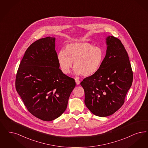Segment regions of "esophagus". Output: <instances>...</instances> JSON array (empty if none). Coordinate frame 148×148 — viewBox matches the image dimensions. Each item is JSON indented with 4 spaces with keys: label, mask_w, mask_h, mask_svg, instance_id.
Instances as JSON below:
<instances>
[{
    "label": "esophagus",
    "mask_w": 148,
    "mask_h": 148,
    "mask_svg": "<svg viewBox=\"0 0 148 148\" xmlns=\"http://www.w3.org/2000/svg\"><path fill=\"white\" fill-rule=\"evenodd\" d=\"M75 82H76V84H77V85H79L80 84V80H79V79H75Z\"/></svg>",
    "instance_id": "34e87169"
}]
</instances>
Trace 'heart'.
Instances as JSON below:
<instances>
[{
	"label": "heart",
	"mask_w": 148,
	"mask_h": 148,
	"mask_svg": "<svg viewBox=\"0 0 148 148\" xmlns=\"http://www.w3.org/2000/svg\"><path fill=\"white\" fill-rule=\"evenodd\" d=\"M103 59V49L88 42L69 43L65 51H60L57 55L59 68L63 74L70 72L74 62V73L84 77L91 76L98 71Z\"/></svg>",
	"instance_id": "b5f03b06"
}]
</instances>
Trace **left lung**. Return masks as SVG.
<instances>
[{
	"instance_id": "1",
	"label": "left lung",
	"mask_w": 148,
	"mask_h": 148,
	"mask_svg": "<svg viewBox=\"0 0 148 148\" xmlns=\"http://www.w3.org/2000/svg\"><path fill=\"white\" fill-rule=\"evenodd\" d=\"M106 54L99 70L80 83L85 103L97 116L113 114L123 105L133 74L123 45L114 36L106 38Z\"/></svg>"
}]
</instances>
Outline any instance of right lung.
Instances as JSON below:
<instances>
[{
	"instance_id": "1",
	"label": "right lung",
	"mask_w": 148,
	"mask_h": 148,
	"mask_svg": "<svg viewBox=\"0 0 148 148\" xmlns=\"http://www.w3.org/2000/svg\"><path fill=\"white\" fill-rule=\"evenodd\" d=\"M59 68L55 38L47 37L30 45L18 68L16 90L27 110L42 121L62 114L76 85Z\"/></svg>"
}]
</instances>
